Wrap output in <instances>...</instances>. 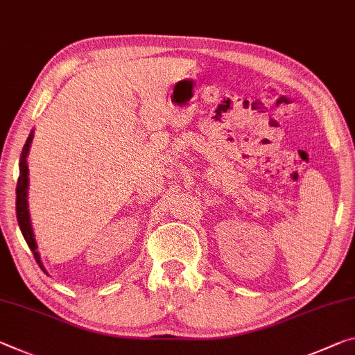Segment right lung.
<instances>
[{"label": "right lung", "mask_w": 355, "mask_h": 355, "mask_svg": "<svg viewBox=\"0 0 355 355\" xmlns=\"http://www.w3.org/2000/svg\"><path fill=\"white\" fill-rule=\"evenodd\" d=\"M33 140V132L28 137L24 151H21L20 156V175H19V182H17V202H15V210H17V221H19V226L21 234H24V239L26 240L28 246L35 254L36 262L41 266V257H39V252L36 251V240L35 235H33V229H31V223H30V213H28V200H26V189H28V164H26V156H28V150H30V144Z\"/></svg>", "instance_id": "1"}]
</instances>
